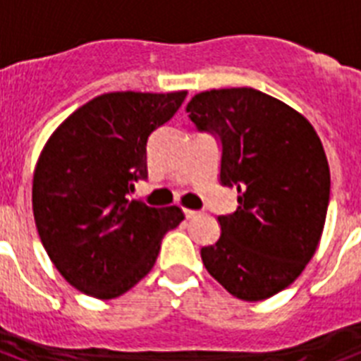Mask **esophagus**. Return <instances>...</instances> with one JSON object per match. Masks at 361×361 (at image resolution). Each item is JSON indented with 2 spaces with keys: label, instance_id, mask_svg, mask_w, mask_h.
<instances>
[{
  "label": "esophagus",
  "instance_id": "obj_1",
  "mask_svg": "<svg viewBox=\"0 0 361 361\" xmlns=\"http://www.w3.org/2000/svg\"><path fill=\"white\" fill-rule=\"evenodd\" d=\"M183 213H185L187 218H196L200 214V211H195V209H183Z\"/></svg>",
  "mask_w": 361,
  "mask_h": 361
}]
</instances>
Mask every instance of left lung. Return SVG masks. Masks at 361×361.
<instances>
[{
	"instance_id": "left-lung-1",
	"label": "left lung",
	"mask_w": 361,
	"mask_h": 361,
	"mask_svg": "<svg viewBox=\"0 0 361 361\" xmlns=\"http://www.w3.org/2000/svg\"><path fill=\"white\" fill-rule=\"evenodd\" d=\"M198 130L222 141L220 181L237 187L238 209L218 216L207 271L242 301L268 299L295 281L325 227L330 169L305 115L253 87L202 92L187 104Z\"/></svg>"
}]
</instances>
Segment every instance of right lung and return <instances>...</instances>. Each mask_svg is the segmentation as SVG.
I'll use <instances>...</instances> for the list:
<instances>
[{
  "label": "right lung",
  "instance_id": "obj_1",
  "mask_svg": "<svg viewBox=\"0 0 361 361\" xmlns=\"http://www.w3.org/2000/svg\"><path fill=\"white\" fill-rule=\"evenodd\" d=\"M187 92H111L73 111L42 148L32 213L54 268L97 299L134 288L154 268L166 231L185 218L178 205L130 200L147 178V141Z\"/></svg>",
  "mask_w": 361,
  "mask_h": 361
}]
</instances>
